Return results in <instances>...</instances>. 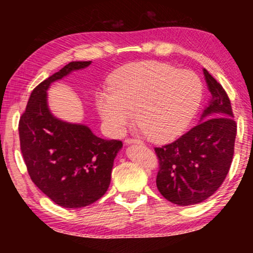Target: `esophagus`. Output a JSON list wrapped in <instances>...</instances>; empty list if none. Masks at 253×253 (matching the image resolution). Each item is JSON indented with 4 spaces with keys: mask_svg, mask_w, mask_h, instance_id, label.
<instances>
[{
    "mask_svg": "<svg viewBox=\"0 0 253 253\" xmlns=\"http://www.w3.org/2000/svg\"><path fill=\"white\" fill-rule=\"evenodd\" d=\"M125 143L126 145H132V144H140V140H136V139H126L125 140Z\"/></svg>",
    "mask_w": 253,
    "mask_h": 253,
    "instance_id": "esophagus-1",
    "label": "esophagus"
}]
</instances>
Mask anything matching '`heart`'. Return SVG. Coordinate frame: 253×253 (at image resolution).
<instances>
[{
    "label": "heart",
    "mask_w": 253,
    "mask_h": 253,
    "mask_svg": "<svg viewBox=\"0 0 253 253\" xmlns=\"http://www.w3.org/2000/svg\"><path fill=\"white\" fill-rule=\"evenodd\" d=\"M203 96V84L194 71L162 62L125 66L112 81V90L96 96L107 127L121 134L136 119L141 130L157 143L172 140L190 126Z\"/></svg>",
    "instance_id": "1"
}]
</instances>
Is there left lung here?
I'll list each match as a JSON object with an SVG mask.
<instances>
[{
    "mask_svg": "<svg viewBox=\"0 0 253 253\" xmlns=\"http://www.w3.org/2000/svg\"><path fill=\"white\" fill-rule=\"evenodd\" d=\"M211 101L200 124L173 143L156 147L159 159L157 188L178 206L203 202L222 184L234 153L237 125L221 84L203 69Z\"/></svg>",
    "mask_w": 253,
    "mask_h": 253,
    "instance_id": "obj_1",
    "label": "left lung"
}]
</instances>
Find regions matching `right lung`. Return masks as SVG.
<instances>
[{
    "label": "right lung",
    "instance_id": "1",
    "mask_svg": "<svg viewBox=\"0 0 253 253\" xmlns=\"http://www.w3.org/2000/svg\"><path fill=\"white\" fill-rule=\"evenodd\" d=\"M91 62H71L32 91L20 118V146L34 184L64 208H81L101 199L110 184L113 164L123 147L120 140L98 138L86 125L54 117L47 90L72 71Z\"/></svg>",
    "mask_w": 253,
    "mask_h": 253
}]
</instances>
